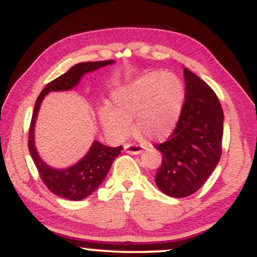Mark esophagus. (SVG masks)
Wrapping results in <instances>:
<instances>
[{"label":"esophagus","mask_w":257,"mask_h":257,"mask_svg":"<svg viewBox=\"0 0 257 257\" xmlns=\"http://www.w3.org/2000/svg\"><path fill=\"white\" fill-rule=\"evenodd\" d=\"M125 152L128 153V154H140L142 152V147L137 146V144H125Z\"/></svg>","instance_id":"obj_1"}]
</instances>
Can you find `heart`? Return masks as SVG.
Returning a JSON list of instances; mask_svg holds the SVG:
<instances>
[{"instance_id":"b5f03b06","label":"heart","mask_w":257,"mask_h":257,"mask_svg":"<svg viewBox=\"0 0 257 257\" xmlns=\"http://www.w3.org/2000/svg\"><path fill=\"white\" fill-rule=\"evenodd\" d=\"M186 88L177 75L149 71L111 92L110 105L99 110V121L108 135L123 140L136 121L140 134L152 141L164 140L174 131L184 104Z\"/></svg>"}]
</instances>
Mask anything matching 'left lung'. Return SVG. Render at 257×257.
<instances>
[{"mask_svg": "<svg viewBox=\"0 0 257 257\" xmlns=\"http://www.w3.org/2000/svg\"><path fill=\"white\" fill-rule=\"evenodd\" d=\"M186 100L169 140L157 144L163 155L155 183L172 198L193 194L206 182L220 161L223 110L211 87L184 68Z\"/></svg>", "mask_w": 257, "mask_h": 257, "instance_id": "left-lung-1", "label": "left lung"}]
</instances>
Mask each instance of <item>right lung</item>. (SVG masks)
<instances>
[{
	"mask_svg": "<svg viewBox=\"0 0 257 257\" xmlns=\"http://www.w3.org/2000/svg\"><path fill=\"white\" fill-rule=\"evenodd\" d=\"M114 60H102V62H86L71 66L65 74L60 75L56 80L51 81L43 88L40 96L37 97L35 108H34L33 117H31L30 128H29V152L37 167L40 177L50 191L58 197L69 199V200H82L92 194L103 180L108 175L111 164L115 158L121 153L122 147H106L100 142L94 141L90 151L68 169H53L40 158L35 148L34 141V130L40 105L46 94L52 91H69L77 86L81 77L85 74L97 70L102 66L113 64Z\"/></svg>",
	"mask_w": 257,
	"mask_h": 257,
	"instance_id": "add662e5",
	"label": "right lung"
}]
</instances>
